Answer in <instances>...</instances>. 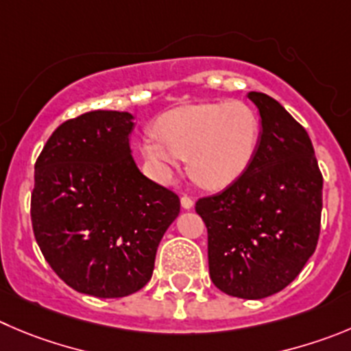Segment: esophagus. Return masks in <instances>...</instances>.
<instances>
[{"mask_svg":"<svg viewBox=\"0 0 351 351\" xmlns=\"http://www.w3.org/2000/svg\"><path fill=\"white\" fill-rule=\"evenodd\" d=\"M182 206L185 209H192L194 208V199L191 195H182Z\"/></svg>","mask_w":351,"mask_h":351,"instance_id":"34e87169","label":"esophagus"}]
</instances>
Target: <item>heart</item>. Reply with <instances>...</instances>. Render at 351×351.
Segmentation results:
<instances>
[{
  "label": "heart",
  "instance_id": "obj_1",
  "mask_svg": "<svg viewBox=\"0 0 351 351\" xmlns=\"http://www.w3.org/2000/svg\"><path fill=\"white\" fill-rule=\"evenodd\" d=\"M157 136L142 143V154L162 180L180 159L206 189H220L245 171L260 142V119L244 101H215L178 107L156 124Z\"/></svg>",
  "mask_w": 351,
  "mask_h": 351
}]
</instances>
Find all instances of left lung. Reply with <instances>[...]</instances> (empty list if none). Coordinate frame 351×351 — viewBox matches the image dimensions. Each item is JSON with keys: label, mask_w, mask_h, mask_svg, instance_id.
<instances>
[{"label": "left lung", "mask_w": 351, "mask_h": 351, "mask_svg": "<svg viewBox=\"0 0 351 351\" xmlns=\"http://www.w3.org/2000/svg\"><path fill=\"white\" fill-rule=\"evenodd\" d=\"M261 138L245 171L195 202L208 228L209 277L225 294L261 300L289 286L315 253L322 173L308 133L271 97L250 91Z\"/></svg>", "instance_id": "8db88e82"}]
</instances>
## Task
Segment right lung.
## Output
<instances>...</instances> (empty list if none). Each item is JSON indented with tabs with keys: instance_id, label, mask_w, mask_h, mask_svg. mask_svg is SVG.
I'll return each mask as SVG.
<instances>
[{
	"instance_id": "right-lung-1",
	"label": "right lung",
	"mask_w": 351,
	"mask_h": 351,
	"mask_svg": "<svg viewBox=\"0 0 351 351\" xmlns=\"http://www.w3.org/2000/svg\"><path fill=\"white\" fill-rule=\"evenodd\" d=\"M131 119L128 112L93 110L65 121L34 165L36 242L55 274L90 296L142 289L180 213L178 195L136 168Z\"/></svg>"
}]
</instances>
